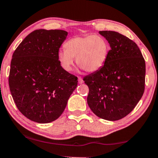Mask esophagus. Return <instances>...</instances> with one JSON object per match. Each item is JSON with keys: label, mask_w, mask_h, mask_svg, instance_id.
Returning a JSON list of instances; mask_svg holds the SVG:
<instances>
[{"label": "esophagus", "mask_w": 158, "mask_h": 158, "mask_svg": "<svg viewBox=\"0 0 158 158\" xmlns=\"http://www.w3.org/2000/svg\"><path fill=\"white\" fill-rule=\"evenodd\" d=\"M78 82H79V84H83V82H84V80H83V79H82L81 77H78Z\"/></svg>", "instance_id": "34e87169"}]
</instances>
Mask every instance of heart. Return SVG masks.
Here are the masks:
<instances>
[{"label":"heart","mask_w":158,"mask_h":158,"mask_svg":"<svg viewBox=\"0 0 158 158\" xmlns=\"http://www.w3.org/2000/svg\"><path fill=\"white\" fill-rule=\"evenodd\" d=\"M64 49L58 52V60L67 72L74 65V57L79 68L88 72L102 69L106 63L110 52L108 41L99 35L89 34L69 39L64 45Z\"/></svg>","instance_id":"obj_1"}]
</instances>
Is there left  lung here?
<instances>
[{
	"label": "left lung",
	"mask_w": 158,
	"mask_h": 158,
	"mask_svg": "<svg viewBox=\"0 0 158 158\" xmlns=\"http://www.w3.org/2000/svg\"><path fill=\"white\" fill-rule=\"evenodd\" d=\"M110 46L106 63L86 76L89 88L87 102L100 118L116 121L129 114L145 89L146 63L136 43L121 34L100 31Z\"/></svg>",
	"instance_id": "1"
}]
</instances>
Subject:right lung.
I'll return each instance as SVG.
<instances>
[{
    "mask_svg": "<svg viewBox=\"0 0 158 158\" xmlns=\"http://www.w3.org/2000/svg\"><path fill=\"white\" fill-rule=\"evenodd\" d=\"M68 33L64 30L37 29L15 51L9 86L22 114L37 123L57 119L77 86V77L60 65L58 52Z\"/></svg>",
    "mask_w": 158,
    "mask_h": 158,
    "instance_id": "right-lung-1",
    "label": "right lung"
}]
</instances>
